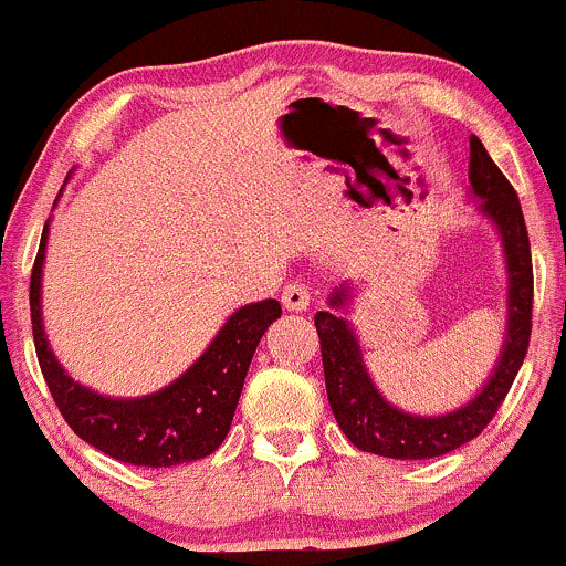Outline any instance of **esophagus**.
Returning a JSON list of instances; mask_svg holds the SVG:
<instances>
[{"label": "esophagus", "mask_w": 566, "mask_h": 566, "mask_svg": "<svg viewBox=\"0 0 566 566\" xmlns=\"http://www.w3.org/2000/svg\"><path fill=\"white\" fill-rule=\"evenodd\" d=\"M281 302H283L285 311L302 313V311H307V305H311V291H307V285H302V283H289L283 289Z\"/></svg>", "instance_id": "esophagus-1"}]
</instances>
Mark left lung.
<instances>
[{
  "label": "left lung",
  "instance_id": "obj_1",
  "mask_svg": "<svg viewBox=\"0 0 566 566\" xmlns=\"http://www.w3.org/2000/svg\"><path fill=\"white\" fill-rule=\"evenodd\" d=\"M469 182L471 196L480 198V214L496 229L506 261V329L496 368L485 387L455 411L422 417L398 409L376 389L365 368L357 329L337 313L346 311L354 300L352 285L343 283L332 291L329 311L316 313V329L322 340L326 398L337 424L357 450L398 460L447 455L488 428L521 370L532 337V248L515 188L506 182L476 136H471Z\"/></svg>",
  "mask_w": 566,
  "mask_h": 566
}]
</instances>
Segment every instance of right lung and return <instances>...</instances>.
<instances>
[{
  "mask_svg": "<svg viewBox=\"0 0 566 566\" xmlns=\"http://www.w3.org/2000/svg\"><path fill=\"white\" fill-rule=\"evenodd\" d=\"M49 223L51 220H45L32 266L29 307L40 370L73 433L122 463L147 469H168L212 455L229 436L250 359L261 335L281 318V302H250L231 313L207 352L168 387L142 398H108L70 378L45 337L40 296Z\"/></svg>",
  "mask_w": 566,
  "mask_h": 566,
  "instance_id": "right-lung-1",
  "label": "right lung"
}]
</instances>
